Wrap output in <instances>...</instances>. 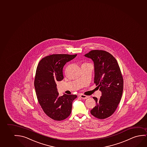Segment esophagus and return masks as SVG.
Wrapping results in <instances>:
<instances>
[{
  "mask_svg": "<svg viewBox=\"0 0 147 147\" xmlns=\"http://www.w3.org/2000/svg\"><path fill=\"white\" fill-rule=\"evenodd\" d=\"M80 97L81 98H82V99H87V98H88L89 97V96L85 95H83V94H81V95H80Z\"/></svg>",
  "mask_w": 147,
  "mask_h": 147,
  "instance_id": "34e87169",
  "label": "esophagus"
}]
</instances>
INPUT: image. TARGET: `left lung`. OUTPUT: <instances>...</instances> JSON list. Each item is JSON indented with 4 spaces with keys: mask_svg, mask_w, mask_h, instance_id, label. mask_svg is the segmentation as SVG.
Listing matches in <instances>:
<instances>
[{
    "mask_svg": "<svg viewBox=\"0 0 147 147\" xmlns=\"http://www.w3.org/2000/svg\"><path fill=\"white\" fill-rule=\"evenodd\" d=\"M85 56L94 63V83L102 92L100 99L93 97L96 105L91 113L96 118L103 119L112 115L118 107L123 89V79L118 62L109 52L93 50Z\"/></svg>",
    "mask_w": 147,
    "mask_h": 147,
    "instance_id": "left-lung-1",
    "label": "left lung"
}]
</instances>
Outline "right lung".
<instances>
[{"mask_svg":"<svg viewBox=\"0 0 147 147\" xmlns=\"http://www.w3.org/2000/svg\"><path fill=\"white\" fill-rule=\"evenodd\" d=\"M77 54H50L40 61L34 80L38 100L44 113L56 121L69 116L76 95L59 96L56 83L63 79V67Z\"/></svg>","mask_w":147,"mask_h":147,"instance_id":"add662e5","label":"right lung"}]
</instances>
